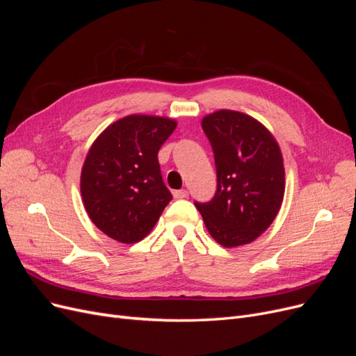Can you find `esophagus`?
Wrapping results in <instances>:
<instances>
[{"mask_svg": "<svg viewBox=\"0 0 356 356\" xmlns=\"http://www.w3.org/2000/svg\"><path fill=\"white\" fill-rule=\"evenodd\" d=\"M188 196V191L187 190H175L174 191V197L175 199H186Z\"/></svg>", "mask_w": 356, "mask_h": 356, "instance_id": "34e87169", "label": "esophagus"}]
</instances>
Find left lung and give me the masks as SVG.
Wrapping results in <instances>:
<instances>
[{"label": "left lung", "mask_w": 356, "mask_h": 356, "mask_svg": "<svg viewBox=\"0 0 356 356\" xmlns=\"http://www.w3.org/2000/svg\"><path fill=\"white\" fill-rule=\"evenodd\" d=\"M213 149L217 193L196 203L212 238L224 248L254 242L270 227L285 193L281 147L257 118L218 110L202 118Z\"/></svg>", "instance_id": "obj_1"}]
</instances>
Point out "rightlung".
<instances>
[{"label": "right lung", "mask_w": 356, "mask_h": 356, "mask_svg": "<svg viewBox=\"0 0 356 356\" xmlns=\"http://www.w3.org/2000/svg\"><path fill=\"white\" fill-rule=\"evenodd\" d=\"M174 118L131 114L95 139L80 177L83 204L102 233L122 243L143 241L170 202L157 153Z\"/></svg>", "instance_id": "obj_1"}]
</instances>
